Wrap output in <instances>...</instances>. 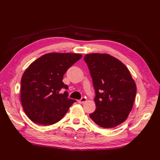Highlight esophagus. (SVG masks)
Segmentation results:
<instances>
[{
	"mask_svg": "<svg viewBox=\"0 0 160 160\" xmlns=\"http://www.w3.org/2000/svg\"><path fill=\"white\" fill-rule=\"evenodd\" d=\"M86 100H87L86 98H85V97H83V98H81L79 100H78V102H79V103H83V102H85Z\"/></svg>",
	"mask_w": 160,
	"mask_h": 160,
	"instance_id": "34e87169",
	"label": "esophagus"
}]
</instances>
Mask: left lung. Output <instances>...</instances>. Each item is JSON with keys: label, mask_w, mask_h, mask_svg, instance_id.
Returning <instances> with one entry per match:
<instances>
[{"label": "left lung", "mask_w": 160, "mask_h": 160, "mask_svg": "<svg viewBox=\"0 0 160 160\" xmlns=\"http://www.w3.org/2000/svg\"><path fill=\"white\" fill-rule=\"evenodd\" d=\"M95 89L96 110L89 114L97 125L112 128L125 122L134 102L136 86L129 70L107 53L84 57Z\"/></svg>", "instance_id": "obj_1"}]
</instances>
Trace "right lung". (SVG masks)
Returning <instances> with one entry per match:
<instances>
[{
  "mask_svg": "<svg viewBox=\"0 0 160 160\" xmlns=\"http://www.w3.org/2000/svg\"><path fill=\"white\" fill-rule=\"evenodd\" d=\"M82 55L49 53L33 62L21 79L20 98L23 109L35 123L49 126L62 119L76 100L68 98L62 79L65 72Z\"/></svg>",
  "mask_w": 160,
  "mask_h": 160,
  "instance_id": "right-lung-1",
  "label": "right lung"
}]
</instances>
